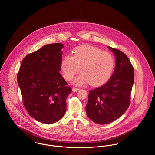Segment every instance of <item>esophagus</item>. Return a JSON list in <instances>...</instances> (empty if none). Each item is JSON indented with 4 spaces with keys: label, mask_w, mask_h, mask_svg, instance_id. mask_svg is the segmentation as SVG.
Instances as JSON below:
<instances>
[{
    "label": "esophagus",
    "mask_w": 155,
    "mask_h": 155,
    "mask_svg": "<svg viewBox=\"0 0 155 155\" xmlns=\"http://www.w3.org/2000/svg\"><path fill=\"white\" fill-rule=\"evenodd\" d=\"M80 89V88H76V87H73V88H72V91H74V92H75V91H78V90H79Z\"/></svg>",
    "instance_id": "obj_1"
}]
</instances>
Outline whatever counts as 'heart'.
I'll return each instance as SVG.
<instances>
[{
  "mask_svg": "<svg viewBox=\"0 0 155 155\" xmlns=\"http://www.w3.org/2000/svg\"><path fill=\"white\" fill-rule=\"evenodd\" d=\"M73 52V56L63 57L61 63L62 75L67 80H71L80 70L81 74L74 81L78 86L87 82L91 86H100L109 79L115 64L110 52L90 45L78 46Z\"/></svg>",
  "mask_w": 155,
  "mask_h": 155,
  "instance_id": "obj_1",
  "label": "heart"
}]
</instances>
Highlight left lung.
Returning <instances> with one entry per match:
<instances>
[{"instance_id": "obj_1", "label": "left lung", "mask_w": 155, "mask_h": 155, "mask_svg": "<svg viewBox=\"0 0 155 155\" xmlns=\"http://www.w3.org/2000/svg\"><path fill=\"white\" fill-rule=\"evenodd\" d=\"M116 56L114 72L106 83L89 91L86 114L101 125L118 119L128 108L134 80V68L122 51L108 46Z\"/></svg>"}]
</instances>
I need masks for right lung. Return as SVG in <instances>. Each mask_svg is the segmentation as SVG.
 I'll use <instances>...</instances> for the list:
<instances>
[{
	"label": "right lung",
	"instance_id": "right-lung-1",
	"mask_svg": "<svg viewBox=\"0 0 155 155\" xmlns=\"http://www.w3.org/2000/svg\"><path fill=\"white\" fill-rule=\"evenodd\" d=\"M60 43L46 45L27 55L18 72L22 103L35 120L51 124L61 120L72 88L60 74L62 59Z\"/></svg>",
	"mask_w": 155,
	"mask_h": 155
}]
</instances>
